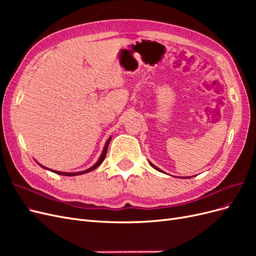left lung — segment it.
<instances>
[{
    "mask_svg": "<svg viewBox=\"0 0 256 256\" xmlns=\"http://www.w3.org/2000/svg\"><path fill=\"white\" fill-rule=\"evenodd\" d=\"M150 166H152V168H156V170H157V171H159V172H162V173H164V171H162V170H160V168H157V166H154V164H152V162H150ZM178 178H180V177H178ZM180 178H191V177H180Z\"/></svg>",
    "mask_w": 256,
    "mask_h": 256,
    "instance_id": "left-lung-1",
    "label": "left lung"
}]
</instances>
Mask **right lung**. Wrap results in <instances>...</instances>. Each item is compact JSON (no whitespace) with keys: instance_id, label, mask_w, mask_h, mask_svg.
Segmentation results:
<instances>
[{"instance_id":"add662e5","label":"right lung","mask_w":256,"mask_h":256,"mask_svg":"<svg viewBox=\"0 0 256 256\" xmlns=\"http://www.w3.org/2000/svg\"><path fill=\"white\" fill-rule=\"evenodd\" d=\"M111 138H112V136H110V138L106 140V144H104V150H102V154H100V157H99V159L97 160L96 164H95L94 166H90V168L85 170V171H80V172H60V171H56V170H51V168H46V166H44L42 164H40V162H37V161H36V162H37V164H40L42 168H46V170H48V171H51V172H53V173H56V174H60V175H64V176H76V175H82V174H85V173H88V172L92 171V170H95L96 168H98L100 164H102V161L104 160L106 154L108 145H109V143H110V141H111Z\"/></svg>"}]
</instances>
